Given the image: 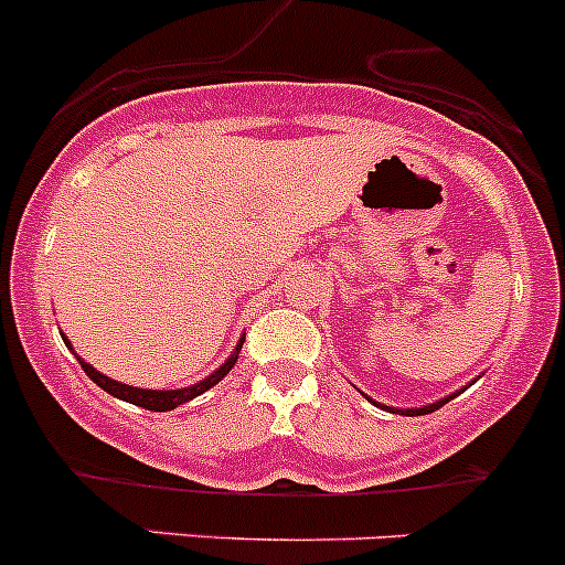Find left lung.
<instances>
[{"mask_svg": "<svg viewBox=\"0 0 565 565\" xmlns=\"http://www.w3.org/2000/svg\"><path fill=\"white\" fill-rule=\"evenodd\" d=\"M457 393H451V395H446V398H440V402H435V404H426V407H407V409H395V407H387V404H379V402H373L371 395H365L367 402L371 404H376V407H382V409H387V413H398V415H409V418H413V415H426V413H435L437 407H443V404H449L451 398H455Z\"/></svg>", "mask_w": 565, "mask_h": 565, "instance_id": "8db88e82", "label": "left lung"}]
</instances>
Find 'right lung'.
Listing matches in <instances>:
<instances>
[{"mask_svg":"<svg viewBox=\"0 0 565 565\" xmlns=\"http://www.w3.org/2000/svg\"><path fill=\"white\" fill-rule=\"evenodd\" d=\"M63 337V334H61ZM63 342H66L68 348H72V342L63 337ZM242 342H245V337H239L234 345V351H231L228 360L223 362V365L217 367V371L211 373V376L200 379L198 384H189V387H178V390H145V387H134V384H122V382H116V379L105 376V373H99L97 367L88 365L86 360H81L77 356V362L83 365V371H86V376L92 379L94 384H99V387L105 390V393H110L114 398H122V402L128 404H136V407H145V409H152V413H170V409L181 407V404L192 402V398H198L200 393H205L209 387H214V384L223 382L225 376H228L231 367L236 365V360H239V351H242ZM75 354V351H72Z\"/></svg>","mask_w":565,"mask_h":565,"instance_id":"add662e5","label":"right lung"}]
</instances>
